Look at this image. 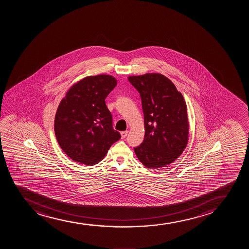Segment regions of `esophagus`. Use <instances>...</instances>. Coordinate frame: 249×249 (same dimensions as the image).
<instances>
[{"label":"esophagus","mask_w":249,"mask_h":249,"mask_svg":"<svg viewBox=\"0 0 249 249\" xmlns=\"http://www.w3.org/2000/svg\"><path fill=\"white\" fill-rule=\"evenodd\" d=\"M120 135H121V138H122V139H124V138L127 136V135H128V131L121 132V133H120Z\"/></svg>","instance_id":"1"}]
</instances>
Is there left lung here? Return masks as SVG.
I'll use <instances>...</instances> for the list:
<instances>
[{"label": "left lung", "instance_id": "obj_1", "mask_svg": "<svg viewBox=\"0 0 249 249\" xmlns=\"http://www.w3.org/2000/svg\"><path fill=\"white\" fill-rule=\"evenodd\" d=\"M141 97L144 118L143 143L134 148L146 168L159 169L173 163L189 140L187 106L171 80L159 73L129 76Z\"/></svg>", "mask_w": 249, "mask_h": 249}]
</instances>
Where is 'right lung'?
<instances>
[{
	"label": "right lung",
	"instance_id": "obj_1",
	"mask_svg": "<svg viewBox=\"0 0 249 249\" xmlns=\"http://www.w3.org/2000/svg\"><path fill=\"white\" fill-rule=\"evenodd\" d=\"M117 85L109 74L87 76L71 86L54 117V134L66 155L90 166L103 160L120 134L112 126L106 98Z\"/></svg>",
	"mask_w": 249,
	"mask_h": 249
}]
</instances>
